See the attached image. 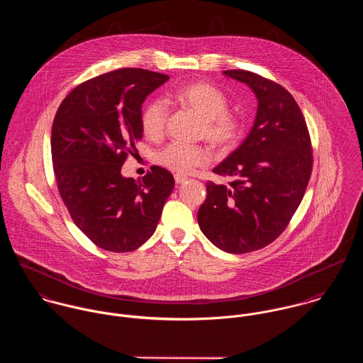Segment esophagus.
<instances>
[{
    "instance_id": "obj_1",
    "label": "esophagus",
    "mask_w": 363,
    "mask_h": 363,
    "mask_svg": "<svg viewBox=\"0 0 363 363\" xmlns=\"http://www.w3.org/2000/svg\"><path fill=\"white\" fill-rule=\"evenodd\" d=\"M187 180V177L186 176H182V174H176L174 176V182H176V184H182V183H184Z\"/></svg>"
}]
</instances>
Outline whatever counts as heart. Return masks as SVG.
<instances>
[{
  "label": "heart",
  "instance_id": "b5f03b06",
  "mask_svg": "<svg viewBox=\"0 0 363 363\" xmlns=\"http://www.w3.org/2000/svg\"><path fill=\"white\" fill-rule=\"evenodd\" d=\"M173 98L204 121V135L211 144L222 148L236 144L242 133V123L235 114L228 113V99L218 88L207 82H193L179 88ZM166 120V104L160 101L148 102L141 113L144 135L150 140L160 138ZM157 162L174 173L189 174L196 167L206 166L209 155L201 147L173 143L157 154Z\"/></svg>",
  "mask_w": 363,
  "mask_h": 363
}]
</instances>
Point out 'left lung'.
Listing matches in <instances>:
<instances>
[{"instance_id":"1","label":"left lung","mask_w":363,"mask_h":363,"mask_svg":"<svg viewBox=\"0 0 363 363\" xmlns=\"http://www.w3.org/2000/svg\"><path fill=\"white\" fill-rule=\"evenodd\" d=\"M223 75L253 91L257 111L245 141L212 169L230 183L208 182L197 219L212 245L243 255L274 242L296 212L311 177V137L285 88L243 69Z\"/></svg>"}]
</instances>
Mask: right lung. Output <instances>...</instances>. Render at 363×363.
<instances>
[{
	"label": "right lung",
	"instance_id": "right-lung-1",
	"mask_svg": "<svg viewBox=\"0 0 363 363\" xmlns=\"http://www.w3.org/2000/svg\"><path fill=\"white\" fill-rule=\"evenodd\" d=\"M169 77L121 68L78 85L52 121V157L60 196L74 223L101 249H138L156 230L174 179L152 166L143 180L121 174L143 138V104Z\"/></svg>",
	"mask_w": 363,
	"mask_h": 363
}]
</instances>
